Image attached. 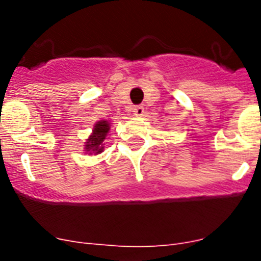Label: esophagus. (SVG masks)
<instances>
[{
    "instance_id": "obj_1",
    "label": "esophagus",
    "mask_w": 261,
    "mask_h": 261,
    "mask_svg": "<svg viewBox=\"0 0 261 261\" xmlns=\"http://www.w3.org/2000/svg\"><path fill=\"white\" fill-rule=\"evenodd\" d=\"M144 112H145V110L142 106H135V107H133V114H135L136 116H142V115H144Z\"/></svg>"
}]
</instances>
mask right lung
Segmentation results:
<instances>
[{
	"mask_svg": "<svg viewBox=\"0 0 261 261\" xmlns=\"http://www.w3.org/2000/svg\"><path fill=\"white\" fill-rule=\"evenodd\" d=\"M108 130H110V124L107 121H99L95 124V128L93 130V135L90 136V138L86 142V151H91V153H100L103 150L102 144L106 140Z\"/></svg>",
	"mask_w": 261,
	"mask_h": 261,
	"instance_id": "obj_1",
	"label": "right lung"
}]
</instances>
